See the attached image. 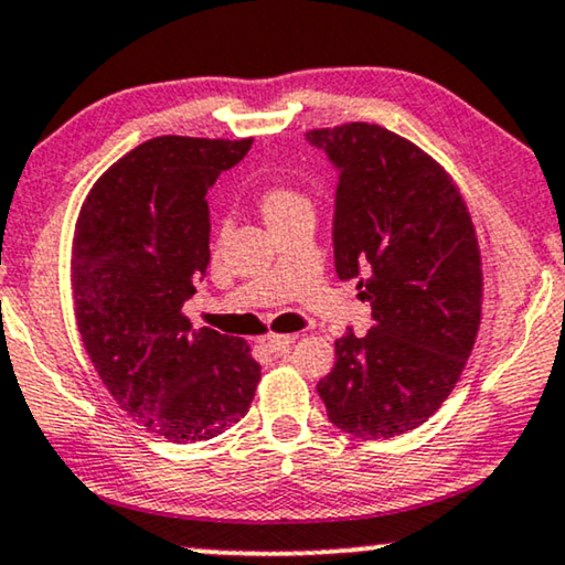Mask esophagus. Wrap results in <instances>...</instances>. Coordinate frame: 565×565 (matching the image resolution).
Here are the masks:
<instances>
[{"label":"esophagus","instance_id":"1","mask_svg":"<svg viewBox=\"0 0 565 565\" xmlns=\"http://www.w3.org/2000/svg\"><path fill=\"white\" fill-rule=\"evenodd\" d=\"M295 341H297L295 333H291V335H276V333H270V335H266V341H263V344H266L274 354H284V352H289Z\"/></svg>","mask_w":565,"mask_h":565}]
</instances>
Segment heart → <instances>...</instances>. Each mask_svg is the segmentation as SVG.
Here are the masks:
<instances>
[{
  "label": "heart",
  "mask_w": 565,
  "mask_h": 565,
  "mask_svg": "<svg viewBox=\"0 0 565 565\" xmlns=\"http://www.w3.org/2000/svg\"><path fill=\"white\" fill-rule=\"evenodd\" d=\"M255 203H258L263 218L268 221L270 230L287 224L291 218L312 216V200L289 182L263 184L258 195H255Z\"/></svg>",
  "instance_id": "obj_1"
}]
</instances>
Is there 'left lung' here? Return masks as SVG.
<instances>
[{"instance_id": "1", "label": "left lung", "mask_w": 565, "mask_h": 565, "mask_svg": "<svg viewBox=\"0 0 565 565\" xmlns=\"http://www.w3.org/2000/svg\"><path fill=\"white\" fill-rule=\"evenodd\" d=\"M335 163L333 258L373 307L365 335L335 339L318 394L356 438H394L440 409L472 354L482 258L459 188L423 148L381 125L307 132Z\"/></svg>"}]
</instances>
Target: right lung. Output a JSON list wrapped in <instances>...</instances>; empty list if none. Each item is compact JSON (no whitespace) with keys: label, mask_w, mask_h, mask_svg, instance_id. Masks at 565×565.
<instances>
[{"label":"right lung","mask_w":565,"mask_h":565,"mask_svg":"<svg viewBox=\"0 0 565 565\" xmlns=\"http://www.w3.org/2000/svg\"><path fill=\"white\" fill-rule=\"evenodd\" d=\"M253 138L161 135L98 177L73 237L83 347L132 419L174 443L211 440L245 417L260 381L249 344L190 331L182 305L211 260L209 192Z\"/></svg>","instance_id":"1"}]
</instances>
